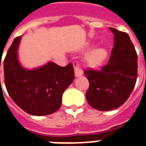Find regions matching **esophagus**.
<instances>
[{"mask_svg":"<svg viewBox=\"0 0 146 146\" xmlns=\"http://www.w3.org/2000/svg\"><path fill=\"white\" fill-rule=\"evenodd\" d=\"M73 67H74V73H75V76L79 77L83 75V70L80 68L78 63L76 62H73Z\"/></svg>","mask_w":146,"mask_h":146,"instance_id":"obj_1","label":"esophagus"}]
</instances>
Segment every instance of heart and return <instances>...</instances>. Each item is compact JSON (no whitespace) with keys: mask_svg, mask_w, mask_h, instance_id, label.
Listing matches in <instances>:
<instances>
[{"mask_svg":"<svg viewBox=\"0 0 146 146\" xmlns=\"http://www.w3.org/2000/svg\"><path fill=\"white\" fill-rule=\"evenodd\" d=\"M108 57V50L104 46H98L93 48L84 56L86 64L90 68H98L106 62Z\"/></svg>","mask_w":146,"mask_h":146,"instance_id":"1","label":"heart"}]
</instances>
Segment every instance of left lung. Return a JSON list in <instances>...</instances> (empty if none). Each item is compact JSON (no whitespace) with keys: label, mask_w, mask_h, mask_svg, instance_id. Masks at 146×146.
<instances>
[{"label":"left lung","mask_w":146,"mask_h":146,"mask_svg":"<svg viewBox=\"0 0 146 146\" xmlns=\"http://www.w3.org/2000/svg\"><path fill=\"white\" fill-rule=\"evenodd\" d=\"M114 47L108 63L100 71L84 70L90 83L86 98L90 106L107 111L121 106L132 92L137 80L138 56L127 33L113 28Z\"/></svg>","instance_id":"1"}]
</instances>
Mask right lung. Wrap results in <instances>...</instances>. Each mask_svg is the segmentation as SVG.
Masks as SVG:
<instances>
[{"mask_svg":"<svg viewBox=\"0 0 146 146\" xmlns=\"http://www.w3.org/2000/svg\"><path fill=\"white\" fill-rule=\"evenodd\" d=\"M21 39V36L15 38L4 59V84L7 93L28 114L35 116L52 114L59 110L62 94L74 80L73 64L62 67L48 62L38 68L27 70L18 60Z\"/></svg>","mask_w":146,"mask_h":146,"instance_id":"1","label":"right lung"}]
</instances>
